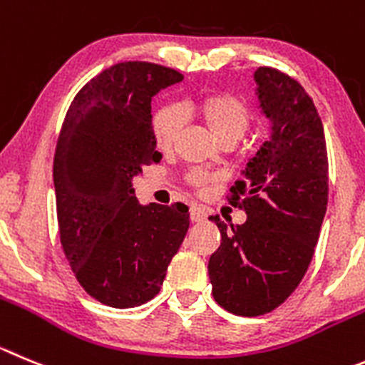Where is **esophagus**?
Here are the masks:
<instances>
[{
    "label": "esophagus",
    "mask_w": 365,
    "mask_h": 365,
    "mask_svg": "<svg viewBox=\"0 0 365 365\" xmlns=\"http://www.w3.org/2000/svg\"><path fill=\"white\" fill-rule=\"evenodd\" d=\"M190 220L200 223V221H205L207 220V209L205 207H200V205H192L190 207Z\"/></svg>",
    "instance_id": "34e87169"
}]
</instances>
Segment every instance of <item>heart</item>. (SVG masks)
<instances>
[{
	"label": "heart",
	"mask_w": 365,
	"mask_h": 365,
	"mask_svg": "<svg viewBox=\"0 0 365 365\" xmlns=\"http://www.w3.org/2000/svg\"><path fill=\"white\" fill-rule=\"evenodd\" d=\"M196 113L202 117L216 140L234 136L240 140L248 128V111L240 98L232 95H209L194 104ZM183 117L176 106H163L153 118V135L160 149H169L178 138ZM200 183V180L196 178Z\"/></svg>",
	"instance_id": "heart-1"
}]
</instances>
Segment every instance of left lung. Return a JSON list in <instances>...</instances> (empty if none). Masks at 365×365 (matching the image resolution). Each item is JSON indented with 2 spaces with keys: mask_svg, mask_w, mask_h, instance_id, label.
I'll use <instances>...</instances> for the list:
<instances>
[{
  "mask_svg": "<svg viewBox=\"0 0 365 365\" xmlns=\"http://www.w3.org/2000/svg\"><path fill=\"white\" fill-rule=\"evenodd\" d=\"M257 104L270 136L248 158L230 203L243 225H217L221 245L209 259L212 295L241 317L270 313L304 277L328 205L324 128L313 101L295 79L274 68L254 71Z\"/></svg>",
  "mask_w": 365,
  "mask_h": 365,
  "instance_id": "left-lung-1",
  "label": "left lung"
}]
</instances>
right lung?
<instances>
[{"instance_id":"add662e5","label":"right lung","mask_w":365,"mask_h":365,"mask_svg":"<svg viewBox=\"0 0 365 365\" xmlns=\"http://www.w3.org/2000/svg\"><path fill=\"white\" fill-rule=\"evenodd\" d=\"M171 68L128 61L75 95L53 156L61 245L75 277L98 302L151 301L189 229L183 203L140 205L133 178L158 163L151 98L182 83Z\"/></svg>"}]
</instances>
